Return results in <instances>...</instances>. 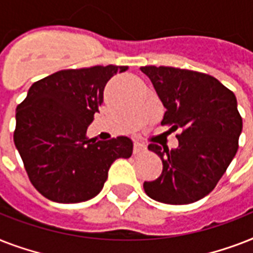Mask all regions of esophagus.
<instances>
[{
	"label": "esophagus",
	"mask_w": 253,
	"mask_h": 253,
	"mask_svg": "<svg viewBox=\"0 0 253 253\" xmlns=\"http://www.w3.org/2000/svg\"><path fill=\"white\" fill-rule=\"evenodd\" d=\"M147 147L144 143L139 142V140H136V142L134 143V154H140V152H143V151H146Z\"/></svg>",
	"instance_id": "esophagus-1"
}]
</instances>
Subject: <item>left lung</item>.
<instances>
[{
	"label": "left lung",
	"mask_w": 253,
	"mask_h": 253,
	"mask_svg": "<svg viewBox=\"0 0 253 253\" xmlns=\"http://www.w3.org/2000/svg\"><path fill=\"white\" fill-rule=\"evenodd\" d=\"M140 71L167 109L162 125L181 130L176 150L148 146L162 159L163 172L144 181V192L163 204H193L215 188L236 155L243 128L236 97L206 73L155 65Z\"/></svg>",
	"instance_id": "left-lung-1"
}]
</instances>
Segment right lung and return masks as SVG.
Segmentation results:
<instances>
[{
    "mask_svg": "<svg viewBox=\"0 0 253 253\" xmlns=\"http://www.w3.org/2000/svg\"><path fill=\"white\" fill-rule=\"evenodd\" d=\"M125 65L64 69L31 85L17 106L14 143L34 188L59 204H77L98 194L119 158L128 159L127 136L93 140L87 126L103 102V89Z\"/></svg>",
    "mask_w": 253,
    "mask_h": 253,
    "instance_id": "obj_1",
    "label": "right lung"
}]
</instances>
